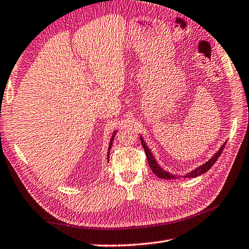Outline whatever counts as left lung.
Masks as SVG:
<instances>
[{
  "label": "left lung",
  "mask_w": 249,
  "mask_h": 249,
  "mask_svg": "<svg viewBox=\"0 0 249 249\" xmlns=\"http://www.w3.org/2000/svg\"><path fill=\"white\" fill-rule=\"evenodd\" d=\"M140 140H141V143H142V146H143V148H144V151H145V154H146V158H147L148 165L151 166L152 171L155 173L156 175H157L159 178H162V179L195 178V177H197V176L203 175L204 173L209 171V170L211 169V167H212V165L216 162V160L218 159V157H219V156H221V154H222V152H223V149H224V147H225V144H226V142H225V143L223 144V145H222L221 147H219L218 151H217L214 155H213L212 157L207 161V162H205V163H203L201 165L197 166V167H196V169H194V170H192V171H190L189 173H187L186 175H182V176H181V175L171 174V173L164 171V170L162 169V167H161V166L157 163V161H156V159L154 158V156H153V154H152V152H151V149H149V148L147 147L145 142L143 141V138H142V137H140Z\"/></svg>",
  "instance_id": "1"
}]
</instances>
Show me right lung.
I'll return each instance as SVG.
<instances>
[{
	"instance_id": "obj_1",
	"label": "right lung",
	"mask_w": 249,
	"mask_h": 249,
	"mask_svg": "<svg viewBox=\"0 0 249 249\" xmlns=\"http://www.w3.org/2000/svg\"><path fill=\"white\" fill-rule=\"evenodd\" d=\"M115 135H117V130H114V131H113V134H112V137L110 138V142H109V146H108V152H107V159L109 158V154H110V149H111V147H112V142H113V139H114Z\"/></svg>"
}]
</instances>
